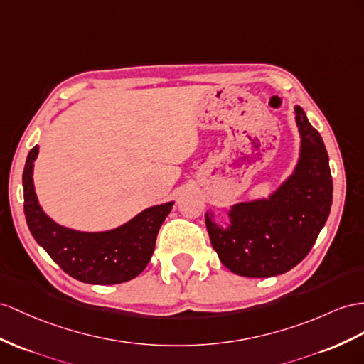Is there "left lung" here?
<instances>
[{"instance_id": "left-lung-1", "label": "left lung", "mask_w": 364, "mask_h": 364, "mask_svg": "<svg viewBox=\"0 0 364 364\" xmlns=\"http://www.w3.org/2000/svg\"><path fill=\"white\" fill-rule=\"evenodd\" d=\"M300 158L292 175L269 198L237 203L223 228L208 212L212 247L230 272L249 278L284 274L309 254L332 206L329 156L318 130L295 106Z\"/></svg>"}]
</instances>
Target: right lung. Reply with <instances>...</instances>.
Here are the masks:
<instances>
[{
	"label": "right lung",
	"mask_w": 364,
	"mask_h": 364,
	"mask_svg": "<svg viewBox=\"0 0 364 364\" xmlns=\"http://www.w3.org/2000/svg\"><path fill=\"white\" fill-rule=\"evenodd\" d=\"M38 146L27 155L23 172L24 215L32 237L64 272L89 284H118L141 274L155 249L158 230L173 201L139 212L130 221L105 232L64 228L41 209L33 186Z\"/></svg>",
	"instance_id": "obj_1"
}]
</instances>
